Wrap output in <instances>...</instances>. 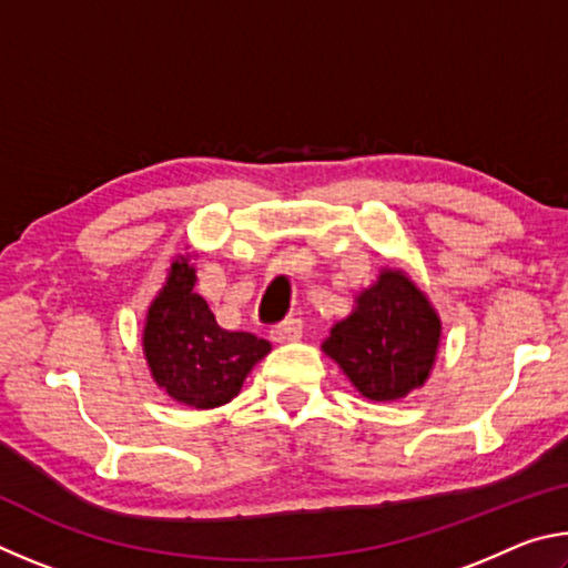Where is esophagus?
Here are the masks:
<instances>
[{
    "mask_svg": "<svg viewBox=\"0 0 568 568\" xmlns=\"http://www.w3.org/2000/svg\"><path fill=\"white\" fill-rule=\"evenodd\" d=\"M303 335V321L301 318H285L281 323L273 325L271 331V338L275 343H291L297 341Z\"/></svg>",
    "mask_w": 568,
    "mask_h": 568,
    "instance_id": "obj_1",
    "label": "esophagus"
}]
</instances>
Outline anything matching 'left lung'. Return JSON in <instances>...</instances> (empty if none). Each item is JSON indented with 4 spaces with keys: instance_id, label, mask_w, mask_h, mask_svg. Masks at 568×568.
<instances>
[{
    "instance_id": "left-lung-1",
    "label": "left lung",
    "mask_w": 568,
    "mask_h": 568,
    "mask_svg": "<svg viewBox=\"0 0 568 568\" xmlns=\"http://www.w3.org/2000/svg\"><path fill=\"white\" fill-rule=\"evenodd\" d=\"M348 318L335 323L323 351L371 400H396L426 383L434 368L440 321L410 277L383 271Z\"/></svg>"
}]
</instances>
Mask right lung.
<instances>
[{
	"mask_svg": "<svg viewBox=\"0 0 568 568\" xmlns=\"http://www.w3.org/2000/svg\"><path fill=\"white\" fill-rule=\"evenodd\" d=\"M192 287L195 267L180 255L150 305L142 343L152 378L170 398L190 408H215L237 396L250 368L271 353V343L253 333L225 331Z\"/></svg>",
	"mask_w": 568,
	"mask_h": 568,
	"instance_id": "1",
	"label": "right lung"
}]
</instances>
